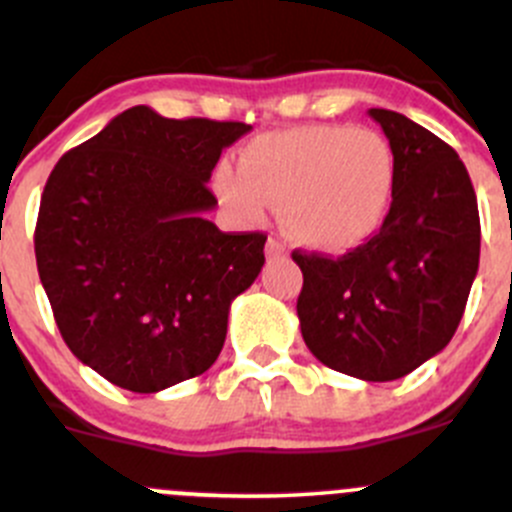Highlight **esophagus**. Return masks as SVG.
Listing matches in <instances>:
<instances>
[{"instance_id": "esophagus-1", "label": "esophagus", "mask_w": 512, "mask_h": 512, "mask_svg": "<svg viewBox=\"0 0 512 512\" xmlns=\"http://www.w3.org/2000/svg\"><path fill=\"white\" fill-rule=\"evenodd\" d=\"M265 252H267V257H285V255H287L285 242L277 240V237H270V240H267Z\"/></svg>"}]
</instances>
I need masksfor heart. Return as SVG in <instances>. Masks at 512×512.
Wrapping results in <instances>:
<instances>
[{"label": "heart", "mask_w": 512, "mask_h": 512, "mask_svg": "<svg viewBox=\"0 0 512 512\" xmlns=\"http://www.w3.org/2000/svg\"><path fill=\"white\" fill-rule=\"evenodd\" d=\"M396 160L371 128L299 126L245 146L240 170L218 165L213 190L242 223H260L282 205V227L314 252H349L389 218Z\"/></svg>", "instance_id": "1"}]
</instances>
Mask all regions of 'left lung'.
Listing matches in <instances>:
<instances>
[{"mask_svg": "<svg viewBox=\"0 0 512 512\" xmlns=\"http://www.w3.org/2000/svg\"><path fill=\"white\" fill-rule=\"evenodd\" d=\"M369 116L396 160L389 218L342 257L292 252L304 275L297 317L324 366L394 381L456 334L478 272L480 218L471 175L448 143L396 111Z\"/></svg>", "mask_w": 512, "mask_h": 512, "instance_id": "1", "label": "left lung"}]
</instances>
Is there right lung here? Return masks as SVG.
<instances>
[{
	"mask_svg": "<svg viewBox=\"0 0 512 512\" xmlns=\"http://www.w3.org/2000/svg\"><path fill=\"white\" fill-rule=\"evenodd\" d=\"M247 123L133 106L51 170L34 232L56 327L79 361L156 394L218 359L227 314L265 265V232H223L208 180Z\"/></svg>",
	"mask_w": 512,
	"mask_h": 512,
	"instance_id": "add662e5",
	"label": "right lung"
}]
</instances>
